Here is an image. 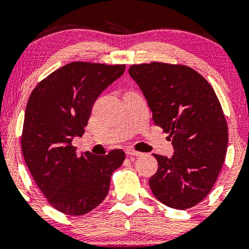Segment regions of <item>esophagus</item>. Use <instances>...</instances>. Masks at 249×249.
I'll list each match as a JSON object with an SVG mask.
<instances>
[{"label": "esophagus", "instance_id": "34e87169", "mask_svg": "<svg viewBox=\"0 0 249 249\" xmlns=\"http://www.w3.org/2000/svg\"><path fill=\"white\" fill-rule=\"evenodd\" d=\"M126 154L127 156H133V157H139V156H142V152H138V151H136V150H133V148H127L126 150Z\"/></svg>", "mask_w": 249, "mask_h": 249}]
</instances>
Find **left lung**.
Listing matches in <instances>:
<instances>
[{
    "instance_id": "8db88e82",
    "label": "left lung",
    "mask_w": 249,
    "mask_h": 249,
    "mask_svg": "<svg viewBox=\"0 0 249 249\" xmlns=\"http://www.w3.org/2000/svg\"><path fill=\"white\" fill-rule=\"evenodd\" d=\"M128 73L174 148L171 158L153 154L158 161L148 180L153 196L176 210L193 207L212 190L227 152V123L218 97L185 65L152 62L132 65Z\"/></svg>"
}]
</instances>
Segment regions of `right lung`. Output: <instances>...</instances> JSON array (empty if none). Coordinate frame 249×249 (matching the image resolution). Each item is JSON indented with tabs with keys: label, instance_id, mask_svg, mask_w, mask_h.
Returning <instances> with one entry per match:
<instances>
[{
	"label": "right lung",
	"instance_id": "add662e5",
	"mask_svg": "<svg viewBox=\"0 0 249 249\" xmlns=\"http://www.w3.org/2000/svg\"><path fill=\"white\" fill-rule=\"evenodd\" d=\"M125 65L72 62L34 89L25 108L22 152L49 204L69 215H83L107 198L113 171L125 153L77 154L71 142L82 137L96 99L118 79Z\"/></svg>",
	"mask_w": 249,
	"mask_h": 249
}]
</instances>
